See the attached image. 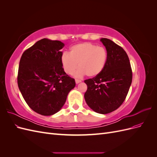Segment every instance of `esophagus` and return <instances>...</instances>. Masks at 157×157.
<instances>
[{"instance_id": "1", "label": "esophagus", "mask_w": 157, "mask_h": 157, "mask_svg": "<svg viewBox=\"0 0 157 157\" xmlns=\"http://www.w3.org/2000/svg\"><path fill=\"white\" fill-rule=\"evenodd\" d=\"M75 82H76V84H78V83H80V82H81V80L75 79Z\"/></svg>"}]
</instances>
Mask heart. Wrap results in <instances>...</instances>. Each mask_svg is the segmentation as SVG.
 I'll use <instances>...</instances> for the list:
<instances>
[{
  "label": "heart",
  "mask_w": 157,
  "mask_h": 157,
  "mask_svg": "<svg viewBox=\"0 0 157 157\" xmlns=\"http://www.w3.org/2000/svg\"><path fill=\"white\" fill-rule=\"evenodd\" d=\"M107 59L108 53L104 47L83 42L71 47L69 54L63 52L60 59L63 70L68 75H73L78 65V76L86 75L95 77L105 69Z\"/></svg>",
  "instance_id": "1"
}]
</instances>
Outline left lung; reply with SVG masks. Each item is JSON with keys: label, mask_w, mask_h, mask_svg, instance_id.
I'll list each match as a JSON object with an SVG mask.
<instances>
[{"label": "left lung", "mask_w": 157, "mask_h": 157, "mask_svg": "<svg viewBox=\"0 0 157 157\" xmlns=\"http://www.w3.org/2000/svg\"><path fill=\"white\" fill-rule=\"evenodd\" d=\"M105 46L108 59L99 75L84 80L87 90L84 99L95 112L107 114L115 111L124 102L132 81L130 62L125 50L110 39L100 40Z\"/></svg>", "instance_id": "8db88e82"}]
</instances>
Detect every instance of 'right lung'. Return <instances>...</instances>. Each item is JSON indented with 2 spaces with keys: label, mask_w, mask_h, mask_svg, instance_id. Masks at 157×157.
<instances>
[{
  "label": "right lung",
  "mask_w": 157,
  "mask_h": 157,
  "mask_svg": "<svg viewBox=\"0 0 157 157\" xmlns=\"http://www.w3.org/2000/svg\"><path fill=\"white\" fill-rule=\"evenodd\" d=\"M64 44L42 39L23 52L20 61L17 84L29 107L44 116L63 106L75 80L65 73L61 63Z\"/></svg>",
  "instance_id": "obj_1"
}]
</instances>
